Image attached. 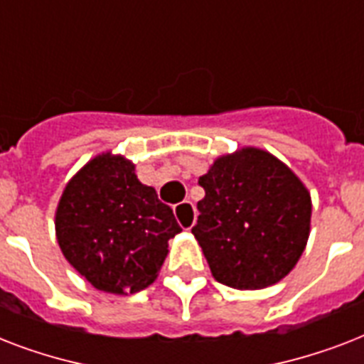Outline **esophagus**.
<instances>
[{"mask_svg": "<svg viewBox=\"0 0 364 364\" xmlns=\"http://www.w3.org/2000/svg\"><path fill=\"white\" fill-rule=\"evenodd\" d=\"M176 219L179 223V227L185 228V230H191L196 221V208H194L193 202H181V204L176 205Z\"/></svg>", "mask_w": 364, "mask_h": 364, "instance_id": "esophagus-1", "label": "esophagus"}]
</instances>
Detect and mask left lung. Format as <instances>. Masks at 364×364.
Wrapping results in <instances>:
<instances>
[{
  "instance_id": "left-lung-1",
  "label": "left lung",
  "mask_w": 364,
  "mask_h": 364,
  "mask_svg": "<svg viewBox=\"0 0 364 364\" xmlns=\"http://www.w3.org/2000/svg\"><path fill=\"white\" fill-rule=\"evenodd\" d=\"M194 238L217 282L264 289L287 276L310 236L311 198L304 183L274 154L243 147L198 179Z\"/></svg>"
}]
</instances>
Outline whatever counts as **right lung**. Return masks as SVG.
<instances>
[{"label": "right lung", "instance_id": "obj_1", "mask_svg": "<svg viewBox=\"0 0 364 364\" xmlns=\"http://www.w3.org/2000/svg\"><path fill=\"white\" fill-rule=\"evenodd\" d=\"M54 225L68 262L113 294L149 287L168 255V240L181 232L170 205L137 179L136 166L111 153L94 156L71 177Z\"/></svg>", "mask_w": 364, "mask_h": 364}]
</instances>
